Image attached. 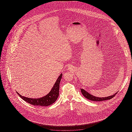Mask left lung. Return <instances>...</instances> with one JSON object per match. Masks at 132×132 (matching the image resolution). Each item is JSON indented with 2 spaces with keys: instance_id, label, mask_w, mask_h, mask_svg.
<instances>
[{
  "instance_id": "8db88e82",
  "label": "left lung",
  "mask_w": 132,
  "mask_h": 132,
  "mask_svg": "<svg viewBox=\"0 0 132 132\" xmlns=\"http://www.w3.org/2000/svg\"><path fill=\"white\" fill-rule=\"evenodd\" d=\"M81 90L82 94L87 99L90 100V101H102L111 100V98H113V97H114L115 96L116 94H117V92L115 94H113L112 95H111V96H109L105 97H96V96H94L92 94H89L87 91H86L85 89H83L82 88H81Z\"/></svg>"
}]
</instances>
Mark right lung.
Returning <instances> with one entry per match:
<instances>
[{
    "label": "right lung",
    "instance_id": "right-lung-1",
    "mask_svg": "<svg viewBox=\"0 0 132 132\" xmlns=\"http://www.w3.org/2000/svg\"><path fill=\"white\" fill-rule=\"evenodd\" d=\"M62 77V74H61L59 76L56 81L54 84L53 87L52 88L50 92L41 98H28L27 97H24L19 94L18 92L17 94H18L19 96L22 98L23 100L31 104V105L35 106H47L53 104L55 101H56L58 96H59V84L61 81V79Z\"/></svg>",
    "mask_w": 132,
    "mask_h": 132
}]
</instances>
